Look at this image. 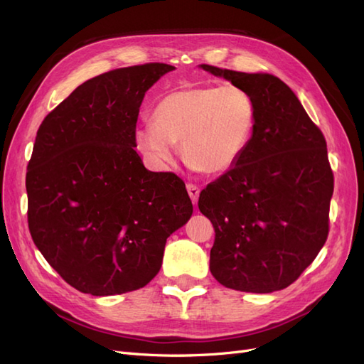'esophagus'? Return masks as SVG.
Listing matches in <instances>:
<instances>
[{"mask_svg":"<svg viewBox=\"0 0 364 364\" xmlns=\"http://www.w3.org/2000/svg\"><path fill=\"white\" fill-rule=\"evenodd\" d=\"M186 190H188V194H190V197H191V200H193V203L196 205V203H197V200H199L200 188H199V186L193 185V183H188V185H186Z\"/></svg>","mask_w":364,"mask_h":364,"instance_id":"obj_1","label":"esophagus"}]
</instances>
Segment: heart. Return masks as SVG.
<instances>
[{
    "label": "heart",
    "mask_w": 364,
    "mask_h": 364,
    "mask_svg": "<svg viewBox=\"0 0 364 364\" xmlns=\"http://www.w3.org/2000/svg\"><path fill=\"white\" fill-rule=\"evenodd\" d=\"M255 123V105L241 87L186 86L165 94L153 107V121L138 124L132 141L158 170L174 161L181 142L183 161L193 170L222 174L247 149Z\"/></svg>",
    "instance_id": "b5f03b06"
}]
</instances>
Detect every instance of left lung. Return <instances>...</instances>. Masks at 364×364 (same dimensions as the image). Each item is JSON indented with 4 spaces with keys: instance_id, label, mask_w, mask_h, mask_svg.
<instances>
[{
    "instance_id": "1",
    "label": "left lung",
    "mask_w": 364,
    "mask_h": 364,
    "mask_svg": "<svg viewBox=\"0 0 364 364\" xmlns=\"http://www.w3.org/2000/svg\"><path fill=\"white\" fill-rule=\"evenodd\" d=\"M199 68L245 90L257 111L243 155L199 197L200 213L215 230L209 270L232 290H282L314 261L328 237L334 176L326 141L277 75Z\"/></svg>"
}]
</instances>
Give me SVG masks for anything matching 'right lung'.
Returning a JSON list of instances; mask_svg holds the SVG:
<instances>
[{"mask_svg": "<svg viewBox=\"0 0 364 364\" xmlns=\"http://www.w3.org/2000/svg\"><path fill=\"white\" fill-rule=\"evenodd\" d=\"M173 70L146 63L97 75L39 126L26 178L28 229L82 293L144 287L161 270L167 238L193 214L183 181L147 170L132 141L142 98Z\"/></svg>", "mask_w": 364, "mask_h": 364, "instance_id": "obj_1", "label": "right lung"}]
</instances>
